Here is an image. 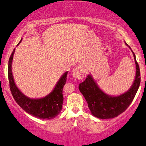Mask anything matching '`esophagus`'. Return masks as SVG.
<instances>
[{
  "instance_id": "34e87169",
  "label": "esophagus",
  "mask_w": 146,
  "mask_h": 146,
  "mask_svg": "<svg viewBox=\"0 0 146 146\" xmlns=\"http://www.w3.org/2000/svg\"><path fill=\"white\" fill-rule=\"evenodd\" d=\"M86 74V69L82 65H79L73 71V76L75 79L82 80Z\"/></svg>"
}]
</instances>
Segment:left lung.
<instances>
[{
    "label": "left lung",
    "mask_w": 146,
    "mask_h": 146,
    "mask_svg": "<svg viewBox=\"0 0 146 146\" xmlns=\"http://www.w3.org/2000/svg\"><path fill=\"white\" fill-rule=\"evenodd\" d=\"M124 42L132 51L127 43ZM132 53L136 65V73L132 86L126 92L119 95L106 94L100 88L90 74L87 75L86 80L79 85V90L84 97L90 113L94 117L104 119L114 118L125 111L131 104L141 82L139 66L135 53L132 51Z\"/></svg>",
    "instance_id": "1"
}]
</instances>
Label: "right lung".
Segmentation results:
<instances>
[{
    "label": "right lung",
    "instance_id": "right-lung-1",
    "mask_svg": "<svg viewBox=\"0 0 146 146\" xmlns=\"http://www.w3.org/2000/svg\"><path fill=\"white\" fill-rule=\"evenodd\" d=\"M23 38L17 44L19 45ZM15 48L11 53L8 64V78L10 90L15 101L20 106L30 115L41 119H51L60 113L63 104V87L66 82L68 71L62 75L53 89L49 94L41 98H30L21 91L15 83L12 73V62Z\"/></svg>",
    "mask_w": 146,
    "mask_h": 146
}]
</instances>
